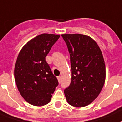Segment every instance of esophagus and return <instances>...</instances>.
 Returning <instances> with one entry per match:
<instances>
[{"mask_svg":"<svg viewBox=\"0 0 122 122\" xmlns=\"http://www.w3.org/2000/svg\"><path fill=\"white\" fill-rule=\"evenodd\" d=\"M57 79H58V81H59V82H61V76H58V77H57Z\"/></svg>","mask_w":122,"mask_h":122,"instance_id":"esophagus-1","label":"esophagus"}]
</instances>
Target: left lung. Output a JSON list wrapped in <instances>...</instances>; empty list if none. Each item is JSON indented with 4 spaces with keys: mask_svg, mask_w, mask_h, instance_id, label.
<instances>
[{
    "mask_svg": "<svg viewBox=\"0 0 122 122\" xmlns=\"http://www.w3.org/2000/svg\"><path fill=\"white\" fill-rule=\"evenodd\" d=\"M70 54L71 82L64 90L70 105L86 106L95 100L106 79V66L100 48L90 37L79 34H62Z\"/></svg>",
    "mask_w": 122,
    "mask_h": 122,
    "instance_id": "obj_1",
    "label": "left lung"
}]
</instances>
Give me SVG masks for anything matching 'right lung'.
I'll return each instance as SVG.
<instances>
[{"instance_id":"obj_1","label":"right lung","mask_w":122,"mask_h":122,"mask_svg":"<svg viewBox=\"0 0 122 122\" xmlns=\"http://www.w3.org/2000/svg\"><path fill=\"white\" fill-rule=\"evenodd\" d=\"M60 37L51 34L39 35L23 46L17 58L16 84L23 98L32 105L48 104L58 85L45 57Z\"/></svg>"}]
</instances>
